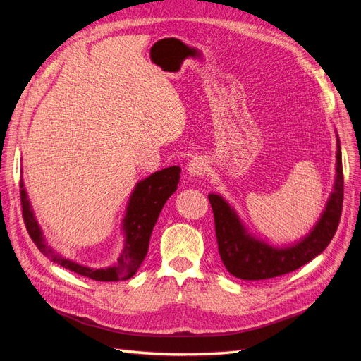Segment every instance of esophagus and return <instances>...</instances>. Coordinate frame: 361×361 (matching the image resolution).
<instances>
[{"label": "esophagus", "mask_w": 361, "mask_h": 361, "mask_svg": "<svg viewBox=\"0 0 361 361\" xmlns=\"http://www.w3.org/2000/svg\"><path fill=\"white\" fill-rule=\"evenodd\" d=\"M207 171L206 162L202 158H192L188 164V173L191 176H203V174Z\"/></svg>", "instance_id": "obj_1"}]
</instances>
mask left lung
<instances>
[{
  "mask_svg": "<svg viewBox=\"0 0 361 361\" xmlns=\"http://www.w3.org/2000/svg\"><path fill=\"white\" fill-rule=\"evenodd\" d=\"M334 191L313 231L298 244L276 248L251 236L239 216L221 195L209 194L215 220L218 253L226 269L241 280H265L288 274L314 259L333 239L342 215L343 170L341 141L337 137Z\"/></svg>",
  "mask_w": 361,
  "mask_h": 361,
  "instance_id": "8db88e82",
  "label": "left lung"
}]
</instances>
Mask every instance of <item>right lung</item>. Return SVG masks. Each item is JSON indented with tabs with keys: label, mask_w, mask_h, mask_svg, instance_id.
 <instances>
[{
	"label": "right lung",
	"mask_w": 361,
	"mask_h": 361,
	"mask_svg": "<svg viewBox=\"0 0 361 361\" xmlns=\"http://www.w3.org/2000/svg\"><path fill=\"white\" fill-rule=\"evenodd\" d=\"M180 179V167L173 166L161 171H155L149 178L140 180L130 195L126 214L123 218L125 245L118 260L108 268L94 269L76 264L73 260L63 257L56 253L43 239L40 227L32 214L24 182L20 179V204H23V216L30 238L36 247L56 264L61 265L76 274L89 277L97 281H120L133 277L145 260L149 248V241L154 226L158 220L159 212L169 200L170 195L178 190Z\"/></svg>",
	"instance_id": "obj_1"
}]
</instances>
